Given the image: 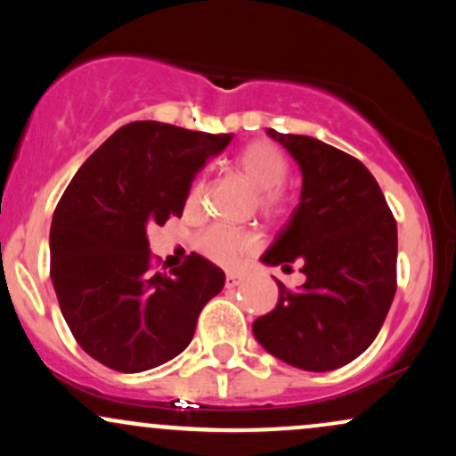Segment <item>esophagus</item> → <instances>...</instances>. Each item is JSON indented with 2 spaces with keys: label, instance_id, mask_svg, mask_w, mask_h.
<instances>
[{
  "label": "esophagus",
  "instance_id": "obj_1",
  "mask_svg": "<svg viewBox=\"0 0 456 456\" xmlns=\"http://www.w3.org/2000/svg\"><path fill=\"white\" fill-rule=\"evenodd\" d=\"M240 276L238 274H233V272H229L227 276H224V287H227V289H233V287H238L240 285Z\"/></svg>",
  "mask_w": 456,
  "mask_h": 456
}]
</instances>
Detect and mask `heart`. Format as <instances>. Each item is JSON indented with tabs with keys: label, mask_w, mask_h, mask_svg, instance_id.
I'll use <instances>...</instances> for the list:
<instances>
[{
	"label": "heart",
	"mask_w": 456,
	"mask_h": 456,
	"mask_svg": "<svg viewBox=\"0 0 456 456\" xmlns=\"http://www.w3.org/2000/svg\"><path fill=\"white\" fill-rule=\"evenodd\" d=\"M238 169L259 191L257 203L261 212L281 214L285 210V192L281 186L289 174V165H287L285 154L276 145L268 143V141H255V143L246 145L238 156ZM203 192H206V182L197 180L188 191V210L201 208ZM257 246L259 235L255 232L224 227V224H212L197 238L199 253L221 265L238 264L240 257L253 253Z\"/></svg>",
	"instance_id": "b5f03b06"
}]
</instances>
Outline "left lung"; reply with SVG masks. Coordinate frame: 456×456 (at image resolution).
<instances>
[{
    "instance_id": "1",
    "label": "left lung",
    "mask_w": 456,
    "mask_h": 456,
    "mask_svg": "<svg viewBox=\"0 0 456 456\" xmlns=\"http://www.w3.org/2000/svg\"><path fill=\"white\" fill-rule=\"evenodd\" d=\"M268 134L302 171L300 203L261 261L302 265L306 282L255 319L272 355L305 370L352 362L375 341L396 291V221L370 171L354 156L305 137Z\"/></svg>"
}]
</instances>
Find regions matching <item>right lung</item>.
Here are the masks:
<instances>
[{"mask_svg":"<svg viewBox=\"0 0 456 456\" xmlns=\"http://www.w3.org/2000/svg\"><path fill=\"white\" fill-rule=\"evenodd\" d=\"M232 134L133 122L83 162L51 223V281L72 337L94 360L141 373L184 352L224 272L191 253L151 272L150 223L182 216L195 174Z\"/></svg>","mask_w":456,"mask_h":456,"instance_id":"add662e5","label":"right lung"}]
</instances>
